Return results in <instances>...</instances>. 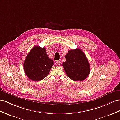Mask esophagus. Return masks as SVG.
Wrapping results in <instances>:
<instances>
[{
	"label": "esophagus",
	"mask_w": 120,
	"mask_h": 120,
	"mask_svg": "<svg viewBox=\"0 0 120 120\" xmlns=\"http://www.w3.org/2000/svg\"><path fill=\"white\" fill-rule=\"evenodd\" d=\"M56 64L58 65H60V64H61L60 61H57L56 62Z\"/></svg>",
	"instance_id": "obj_1"
}]
</instances>
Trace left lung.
I'll list each match as a JSON object with an SVG mask.
<instances>
[{"instance_id":"obj_1","label":"left lung","mask_w":120,"mask_h":120,"mask_svg":"<svg viewBox=\"0 0 120 120\" xmlns=\"http://www.w3.org/2000/svg\"><path fill=\"white\" fill-rule=\"evenodd\" d=\"M62 64L66 75L74 81H84L89 75L90 67L85 54L80 49L69 50Z\"/></svg>"}]
</instances>
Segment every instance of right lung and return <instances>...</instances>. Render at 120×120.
<instances>
[{"instance_id": "obj_1", "label": "right lung", "mask_w": 120, "mask_h": 120, "mask_svg": "<svg viewBox=\"0 0 120 120\" xmlns=\"http://www.w3.org/2000/svg\"><path fill=\"white\" fill-rule=\"evenodd\" d=\"M54 61L49 58L46 49L34 47L27 55L24 63L26 75L33 81H39L49 75Z\"/></svg>"}]
</instances>
